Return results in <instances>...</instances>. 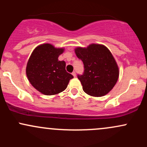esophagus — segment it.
I'll return each instance as SVG.
<instances>
[{"instance_id":"esophagus-1","label":"esophagus","mask_w":147,"mask_h":147,"mask_svg":"<svg viewBox=\"0 0 147 147\" xmlns=\"http://www.w3.org/2000/svg\"><path fill=\"white\" fill-rule=\"evenodd\" d=\"M72 75H73L74 77H76V72H72Z\"/></svg>"}]
</instances>
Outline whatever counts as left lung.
Segmentation results:
<instances>
[{"instance_id": "obj_1", "label": "left lung", "mask_w": 147, "mask_h": 147, "mask_svg": "<svg viewBox=\"0 0 147 147\" xmlns=\"http://www.w3.org/2000/svg\"><path fill=\"white\" fill-rule=\"evenodd\" d=\"M75 54L83 61V75H77L88 95L102 97L109 93L117 82L119 68L110 50L100 44L75 48Z\"/></svg>"}]
</instances>
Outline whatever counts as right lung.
I'll return each instance as SVG.
<instances>
[{
    "label": "right lung",
    "instance_id": "right-lung-1",
    "mask_svg": "<svg viewBox=\"0 0 147 147\" xmlns=\"http://www.w3.org/2000/svg\"><path fill=\"white\" fill-rule=\"evenodd\" d=\"M63 51V48L44 43L37 46L32 53L27 63L26 75L32 86L42 94L59 93L73 78L65 70V62L58 59Z\"/></svg>",
    "mask_w": 147,
    "mask_h": 147
}]
</instances>
